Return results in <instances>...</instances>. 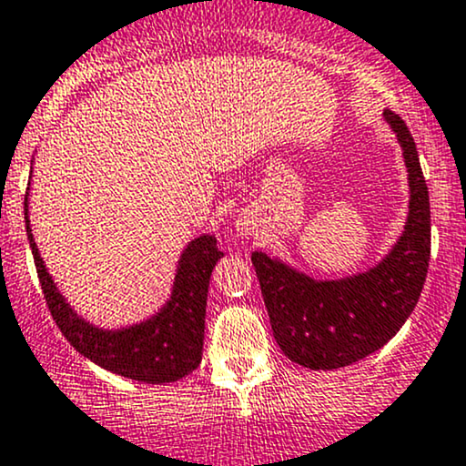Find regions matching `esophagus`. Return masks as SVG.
Returning a JSON list of instances; mask_svg holds the SVG:
<instances>
[{
  "instance_id": "obj_1",
  "label": "esophagus",
  "mask_w": 466,
  "mask_h": 466,
  "mask_svg": "<svg viewBox=\"0 0 466 466\" xmlns=\"http://www.w3.org/2000/svg\"><path fill=\"white\" fill-rule=\"evenodd\" d=\"M238 232H243V234H252V232H254L252 223L245 221V218H241V221H238Z\"/></svg>"
}]
</instances>
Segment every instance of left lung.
Segmentation results:
<instances>
[{
	"label": "left lung",
	"mask_w": 466,
	"mask_h": 466,
	"mask_svg": "<svg viewBox=\"0 0 466 466\" xmlns=\"http://www.w3.org/2000/svg\"><path fill=\"white\" fill-rule=\"evenodd\" d=\"M409 177L405 232L367 272L316 280L283 260L252 252L274 339L291 362L339 370L387 345L416 308L431 254V212L416 143L405 121L385 110Z\"/></svg>",
	"instance_id": "1"
}]
</instances>
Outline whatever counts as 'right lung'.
<instances>
[{"label": "right lung", "mask_w": 466, "mask_h": 466, "mask_svg": "<svg viewBox=\"0 0 466 466\" xmlns=\"http://www.w3.org/2000/svg\"><path fill=\"white\" fill-rule=\"evenodd\" d=\"M24 209L25 232H28L46 303L61 334L81 356L112 374L126 376L130 380L152 382V385L175 382L197 370L203 354L209 276L217 260L223 257L212 234L197 237L183 249L170 299L157 314L137 325L121 327V329H101L81 319L70 308L68 300L55 285L53 276L46 269L42 254L33 238V229H30L28 192H25Z\"/></svg>", "instance_id": "add662e5"}]
</instances>
